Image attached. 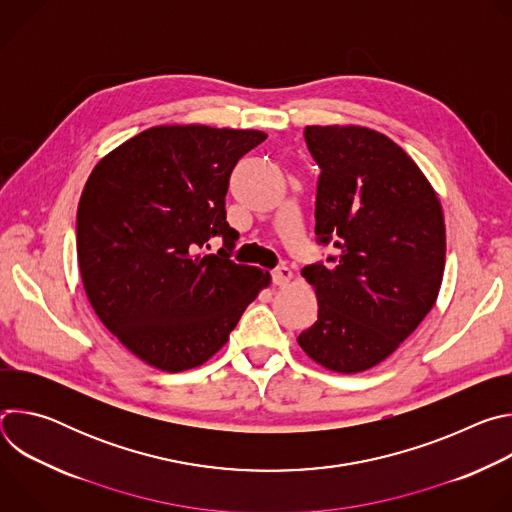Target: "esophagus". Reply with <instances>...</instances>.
Listing matches in <instances>:
<instances>
[{
  "mask_svg": "<svg viewBox=\"0 0 512 512\" xmlns=\"http://www.w3.org/2000/svg\"><path fill=\"white\" fill-rule=\"evenodd\" d=\"M291 277H294V273H291L289 267H277L275 271H271V279H273V283L279 285V287L287 285Z\"/></svg>",
  "mask_w": 512,
  "mask_h": 512,
  "instance_id": "1",
  "label": "esophagus"
}]
</instances>
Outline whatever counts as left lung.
Returning a JSON list of instances; mask_svg holds the SVG:
<instances>
[{
    "label": "left lung",
    "mask_w": 512,
    "mask_h": 512,
    "mask_svg": "<svg viewBox=\"0 0 512 512\" xmlns=\"http://www.w3.org/2000/svg\"><path fill=\"white\" fill-rule=\"evenodd\" d=\"M320 166L318 243L340 251L302 275L318 320L298 336L324 369L354 375L391 356L433 308L446 265L440 198L387 135L360 125H308Z\"/></svg>",
    "instance_id": "1"
}]
</instances>
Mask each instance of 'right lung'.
<instances>
[{
    "label": "right lung",
    "instance_id": "right-lung-1",
    "mask_svg": "<svg viewBox=\"0 0 512 512\" xmlns=\"http://www.w3.org/2000/svg\"><path fill=\"white\" fill-rule=\"evenodd\" d=\"M265 137L158 125L93 168L77 212L83 285L99 320L150 367H200L269 285L267 271L231 261L239 235L225 210L237 162ZM212 236L226 245L208 256Z\"/></svg>",
    "mask_w": 512,
    "mask_h": 512
}]
</instances>
